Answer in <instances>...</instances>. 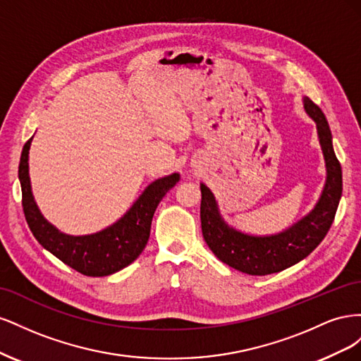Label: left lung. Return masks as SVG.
Returning a JSON list of instances; mask_svg holds the SVG:
<instances>
[{"mask_svg":"<svg viewBox=\"0 0 361 361\" xmlns=\"http://www.w3.org/2000/svg\"><path fill=\"white\" fill-rule=\"evenodd\" d=\"M304 110L316 122L326 166V182L314 209L288 231L271 236H248L228 227L218 212L206 185H200V220L204 241L226 265L250 276H267L286 269L307 257L329 233L342 197V167L336 158L331 130L321 108L309 97Z\"/></svg>","mask_w":361,"mask_h":361,"instance_id":"obj_1","label":"left lung"}]
</instances>
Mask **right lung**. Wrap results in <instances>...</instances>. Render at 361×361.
<instances>
[{
    "mask_svg": "<svg viewBox=\"0 0 361 361\" xmlns=\"http://www.w3.org/2000/svg\"><path fill=\"white\" fill-rule=\"evenodd\" d=\"M31 140L27 141L20 155L19 180L23 188L25 220L39 244L59 257L63 264L89 277L110 276L133 264L149 241L150 224L157 206L166 192L176 185L179 174L173 173L150 183L134 206L105 231L87 236H69L59 232L42 216L32 199L28 176Z\"/></svg>",
    "mask_w": 361,
    "mask_h": 361,
    "instance_id": "obj_1",
    "label": "right lung"
}]
</instances>
